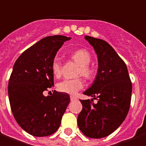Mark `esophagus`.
<instances>
[{
  "label": "esophagus",
  "instance_id": "obj_1",
  "mask_svg": "<svg viewBox=\"0 0 146 146\" xmlns=\"http://www.w3.org/2000/svg\"><path fill=\"white\" fill-rule=\"evenodd\" d=\"M76 100V97H74V96H70V100L71 101H74V100Z\"/></svg>",
  "mask_w": 146,
  "mask_h": 146
}]
</instances>
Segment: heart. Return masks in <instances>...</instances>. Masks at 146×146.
Wrapping results in <instances>:
<instances>
[{
    "label": "heart",
    "mask_w": 146,
    "mask_h": 146,
    "mask_svg": "<svg viewBox=\"0 0 146 146\" xmlns=\"http://www.w3.org/2000/svg\"><path fill=\"white\" fill-rule=\"evenodd\" d=\"M71 58L79 66L77 74L81 75L84 78L90 80L94 76V70L90 67L91 61V56L87 50L81 48L73 52ZM52 71L56 77H59L62 73V63L58 57L54 58L52 62ZM84 87V81L81 77L74 79H66L57 84V89L60 92L69 94H75Z\"/></svg>",
    "instance_id": "1"
}]
</instances>
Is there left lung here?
Masks as SVG:
<instances>
[{
	"instance_id": "left-lung-1",
	"label": "left lung",
	"mask_w": 146,
	"mask_h": 146,
	"mask_svg": "<svg viewBox=\"0 0 146 146\" xmlns=\"http://www.w3.org/2000/svg\"><path fill=\"white\" fill-rule=\"evenodd\" d=\"M98 58L94 82L84 94L98 100H80L83 109L77 124L84 135L100 139L114 132L125 121L131 104L132 85L126 64L108 43L86 35Z\"/></svg>"
}]
</instances>
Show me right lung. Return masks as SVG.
<instances>
[{"instance_id": "1", "label": "right lung", "mask_w": 146, "mask_h": 146, "mask_svg": "<svg viewBox=\"0 0 146 146\" xmlns=\"http://www.w3.org/2000/svg\"><path fill=\"white\" fill-rule=\"evenodd\" d=\"M63 35L48 36L22 52L15 62L8 82L10 105L16 121L33 136L56 132L70 103V96L54 90L51 96L43 92L53 87L52 62L64 42Z\"/></svg>"}]
</instances>
